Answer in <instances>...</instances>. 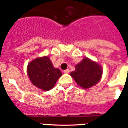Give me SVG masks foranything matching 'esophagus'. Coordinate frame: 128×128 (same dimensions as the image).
I'll list each match as a JSON object with an SVG mask.
<instances>
[{
    "label": "esophagus",
    "instance_id": "esophagus-1",
    "mask_svg": "<svg viewBox=\"0 0 128 128\" xmlns=\"http://www.w3.org/2000/svg\"><path fill=\"white\" fill-rule=\"evenodd\" d=\"M69 72H70V70L69 69L64 70V73H69Z\"/></svg>",
    "mask_w": 128,
    "mask_h": 128
}]
</instances>
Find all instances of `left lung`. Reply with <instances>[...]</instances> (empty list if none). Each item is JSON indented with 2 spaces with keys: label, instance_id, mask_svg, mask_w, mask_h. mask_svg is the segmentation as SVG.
I'll return each mask as SVG.
<instances>
[{
  "label": "left lung",
  "instance_id": "1",
  "mask_svg": "<svg viewBox=\"0 0 128 128\" xmlns=\"http://www.w3.org/2000/svg\"><path fill=\"white\" fill-rule=\"evenodd\" d=\"M102 72V66L98 63L85 58L75 66V70L70 72V76L79 86L87 89L99 82Z\"/></svg>",
  "mask_w": 128,
  "mask_h": 128
}]
</instances>
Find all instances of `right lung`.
<instances>
[{
    "instance_id": "right-lung-1",
    "label": "right lung",
    "mask_w": 128,
    "mask_h": 128,
    "mask_svg": "<svg viewBox=\"0 0 128 128\" xmlns=\"http://www.w3.org/2000/svg\"><path fill=\"white\" fill-rule=\"evenodd\" d=\"M27 75L34 86L46 91L53 88L62 73L59 68H54L48 56H44L29 62Z\"/></svg>"
}]
</instances>
